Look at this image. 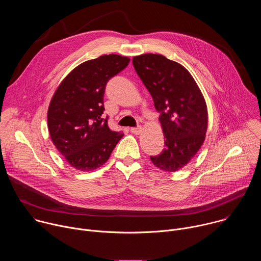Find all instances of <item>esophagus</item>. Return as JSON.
<instances>
[{
	"label": "esophagus",
	"mask_w": 261,
	"mask_h": 261,
	"mask_svg": "<svg viewBox=\"0 0 261 261\" xmlns=\"http://www.w3.org/2000/svg\"><path fill=\"white\" fill-rule=\"evenodd\" d=\"M130 131L133 133V134H139L141 132V127L138 126V127H132L130 128Z\"/></svg>",
	"instance_id": "obj_1"
}]
</instances>
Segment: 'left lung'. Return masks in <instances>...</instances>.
Segmentation results:
<instances>
[{
    "instance_id": "obj_1",
    "label": "left lung",
    "mask_w": 261,
    "mask_h": 261,
    "mask_svg": "<svg viewBox=\"0 0 261 261\" xmlns=\"http://www.w3.org/2000/svg\"><path fill=\"white\" fill-rule=\"evenodd\" d=\"M132 63L160 113L165 137L163 151L151 156V161L164 171H176L189 163L204 141V98L189 71L164 56L145 54L134 57Z\"/></svg>"
}]
</instances>
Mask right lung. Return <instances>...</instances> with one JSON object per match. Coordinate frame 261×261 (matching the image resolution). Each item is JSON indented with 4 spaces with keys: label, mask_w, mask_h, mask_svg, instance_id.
I'll return each instance as SVG.
<instances>
[{
    "label": "right lung",
    "mask_w": 261,
    "mask_h": 261,
    "mask_svg": "<svg viewBox=\"0 0 261 261\" xmlns=\"http://www.w3.org/2000/svg\"><path fill=\"white\" fill-rule=\"evenodd\" d=\"M127 57L104 55L74 68L57 89L47 113L48 131L58 151L75 169L91 171L110 157L123 132L110 130L103 96L107 82L124 70Z\"/></svg>",
    "instance_id": "obj_1"
}]
</instances>
